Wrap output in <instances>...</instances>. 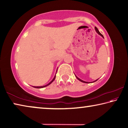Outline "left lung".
<instances>
[{
    "instance_id": "1",
    "label": "left lung",
    "mask_w": 128,
    "mask_h": 128,
    "mask_svg": "<svg viewBox=\"0 0 128 128\" xmlns=\"http://www.w3.org/2000/svg\"><path fill=\"white\" fill-rule=\"evenodd\" d=\"M95 30H96V33H98V34H99V35H100V36H102V37L103 38H104L103 37V35H102V34L100 33V32H99V30H98V28H97L96 27H95ZM76 78H77L78 79V80H79V81H81L82 82H84V83H86V84H88V83H90V82H86V81H83V80H81V79H80V78H79L78 77H77V76H76ZM95 80V81H94V82H95V81H97V80Z\"/></svg>"
}]
</instances>
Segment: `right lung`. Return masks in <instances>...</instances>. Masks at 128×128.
<instances>
[{
    "label": "right lung",
    "instance_id": "1",
    "mask_svg": "<svg viewBox=\"0 0 128 128\" xmlns=\"http://www.w3.org/2000/svg\"><path fill=\"white\" fill-rule=\"evenodd\" d=\"M55 77H56V75L55 76V77H54V78H53V80H52V81L50 82V83H48V84H47L46 85H44V86H34V88H44V87H46V86H48L49 85H50V84L52 83V82L54 81V80L55 79Z\"/></svg>",
    "mask_w": 128,
    "mask_h": 128
}]
</instances>
